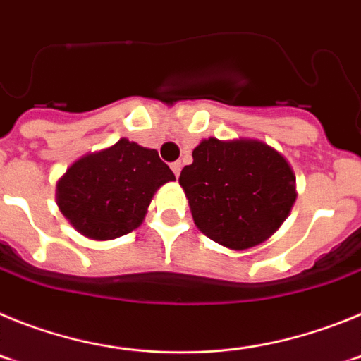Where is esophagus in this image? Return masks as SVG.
<instances>
[{
  "instance_id": "1",
  "label": "esophagus",
  "mask_w": 361,
  "mask_h": 361,
  "mask_svg": "<svg viewBox=\"0 0 361 361\" xmlns=\"http://www.w3.org/2000/svg\"><path fill=\"white\" fill-rule=\"evenodd\" d=\"M171 170H173L175 177H178V173H180V170H183V164H180V162H178V161L171 162Z\"/></svg>"
}]
</instances>
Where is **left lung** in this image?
Segmentation results:
<instances>
[{"label": "left lung", "mask_w": 361, "mask_h": 361, "mask_svg": "<svg viewBox=\"0 0 361 361\" xmlns=\"http://www.w3.org/2000/svg\"><path fill=\"white\" fill-rule=\"evenodd\" d=\"M197 228L229 250L269 238L296 199L291 166L260 141L206 139L178 177Z\"/></svg>", "instance_id": "8db88e82"}]
</instances>
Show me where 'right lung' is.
<instances>
[{
    "label": "right lung",
    "instance_id": "obj_1",
    "mask_svg": "<svg viewBox=\"0 0 361 361\" xmlns=\"http://www.w3.org/2000/svg\"><path fill=\"white\" fill-rule=\"evenodd\" d=\"M168 180L175 175L157 149L121 139L70 166L57 183V206L85 237L108 240L141 224L153 193Z\"/></svg>",
    "mask_w": 361,
    "mask_h": 361
}]
</instances>
